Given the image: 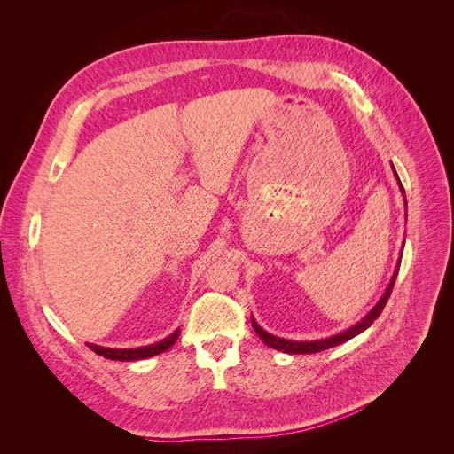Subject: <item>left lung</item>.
I'll return each mask as SVG.
<instances>
[{"instance_id":"left-lung-1","label":"left lung","mask_w":454,"mask_h":454,"mask_svg":"<svg viewBox=\"0 0 454 454\" xmlns=\"http://www.w3.org/2000/svg\"><path fill=\"white\" fill-rule=\"evenodd\" d=\"M392 168H394V167H392ZM394 174H395V170H394ZM395 177H397V174H395ZM397 184H400V187H402V191H403V185H402V182H400V177H397ZM403 197H405V193H403ZM405 204H407V202H405ZM397 270H400V269H395L394 278H392V282H390V286H388V290H387V294L382 295V299L379 301L377 307H375L373 310H371L360 324L352 325L350 329H347V332H342V333H339V335H333V337L324 339V340L297 342V340H287V339H280V337H274V335L267 333L265 329H261V327L257 325V322H255L254 318H252V325H254V329H255V333L259 335V339L263 340L267 347H270V348H274V350L287 352V354H314V352H322V350H327V348H332V347H337V345H340V342H345V340L356 337L358 333H362L364 329H367L371 324H373V322L379 318L382 309L387 307V303H388V297H390V294H392V287H394L395 278H397Z\"/></svg>"}]
</instances>
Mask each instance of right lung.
Wrapping results in <instances>:
<instances>
[{
  "instance_id": "add662e5",
  "label": "right lung",
  "mask_w": 454,
  "mask_h": 454,
  "mask_svg": "<svg viewBox=\"0 0 454 454\" xmlns=\"http://www.w3.org/2000/svg\"><path fill=\"white\" fill-rule=\"evenodd\" d=\"M180 337V332H174L168 339H164L157 345L151 347H142V348H129V350H119V348H104V347H96V345H89V348L92 352H96L98 356H104L107 360H119V362H132V360H144V358H151V356L160 354L164 350H168L174 342Z\"/></svg>"
}]
</instances>
